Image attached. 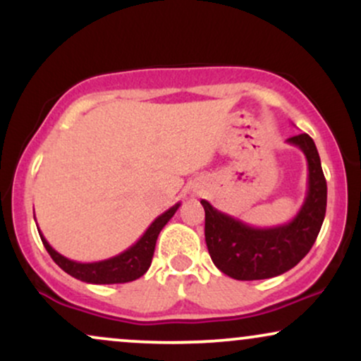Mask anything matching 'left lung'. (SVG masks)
<instances>
[{"instance_id": "left-lung-1", "label": "left lung", "mask_w": 361, "mask_h": 361, "mask_svg": "<svg viewBox=\"0 0 361 361\" xmlns=\"http://www.w3.org/2000/svg\"><path fill=\"white\" fill-rule=\"evenodd\" d=\"M288 144L307 159V195L295 217L275 227H252L200 200L205 210V243L214 264L235 280H264L292 270L310 251L326 215L327 185L321 157L307 134Z\"/></svg>"}]
</instances>
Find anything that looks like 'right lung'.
I'll return each instance as SVG.
<instances>
[{"label": "right lung", "mask_w": 361, "mask_h": 361, "mask_svg": "<svg viewBox=\"0 0 361 361\" xmlns=\"http://www.w3.org/2000/svg\"><path fill=\"white\" fill-rule=\"evenodd\" d=\"M178 207H180V204L173 205L171 209L166 210V212L161 214L159 217H156L154 222L146 229V233L140 235L139 241L132 244L130 247H127L126 251H122L117 256H111V258L93 261V263H80V261L66 258L61 252L54 250L40 231L39 234L45 250L51 255V258L56 261V264H59V268H62L68 275H71L74 279L81 281H86V283L94 285L127 283V281H134L140 279V276L149 270L152 255H154L157 235H159L163 227L169 222V219L175 215ZM37 229H39V227H37Z\"/></svg>", "instance_id": "add662e5"}]
</instances>
